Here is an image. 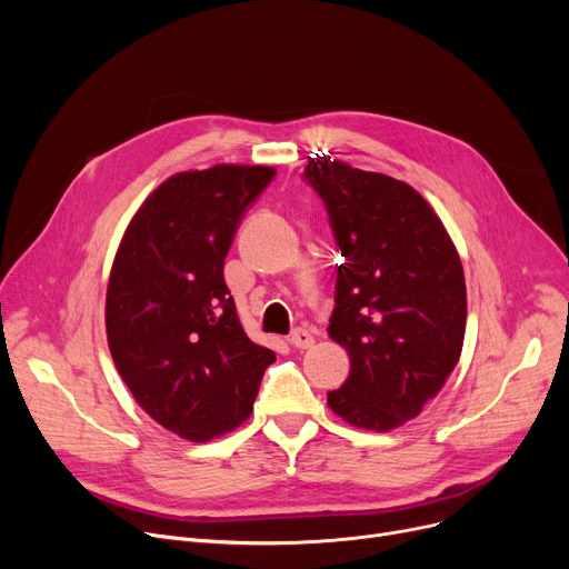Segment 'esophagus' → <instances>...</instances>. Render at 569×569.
<instances>
[{
    "instance_id": "34e87169",
    "label": "esophagus",
    "mask_w": 569,
    "mask_h": 569,
    "mask_svg": "<svg viewBox=\"0 0 569 569\" xmlns=\"http://www.w3.org/2000/svg\"><path fill=\"white\" fill-rule=\"evenodd\" d=\"M290 346L297 350H307L313 346V335L309 330H302V327H297V330L290 335Z\"/></svg>"
}]
</instances>
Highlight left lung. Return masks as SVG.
Here are the masks:
<instances>
[{"label": "left lung", "mask_w": 569, "mask_h": 569, "mask_svg": "<svg viewBox=\"0 0 569 569\" xmlns=\"http://www.w3.org/2000/svg\"><path fill=\"white\" fill-rule=\"evenodd\" d=\"M305 179L343 256L327 332L348 350L350 373L327 406L352 427L392 431L422 412L459 362V253L431 204L390 174L318 157Z\"/></svg>", "instance_id": "left-lung-1"}]
</instances>
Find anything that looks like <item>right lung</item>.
Listing matches in <instances>:
<instances>
[{"label": "right lung", "mask_w": 569, "mask_h": 569, "mask_svg": "<svg viewBox=\"0 0 569 569\" xmlns=\"http://www.w3.org/2000/svg\"><path fill=\"white\" fill-rule=\"evenodd\" d=\"M269 166H214L168 177L131 219L106 295L114 367L163 429L207 442L242 425L277 357L237 318L223 260Z\"/></svg>", "instance_id": "add662e5"}]
</instances>
